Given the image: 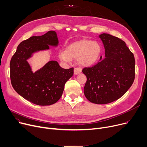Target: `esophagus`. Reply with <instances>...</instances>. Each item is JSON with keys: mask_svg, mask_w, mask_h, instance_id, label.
Wrapping results in <instances>:
<instances>
[{"mask_svg": "<svg viewBox=\"0 0 147 147\" xmlns=\"http://www.w3.org/2000/svg\"><path fill=\"white\" fill-rule=\"evenodd\" d=\"M82 72V70L81 69L80 67H76L74 68V74L75 75H78L80 74L81 72Z\"/></svg>", "mask_w": 147, "mask_h": 147, "instance_id": "esophagus-1", "label": "esophagus"}]
</instances>
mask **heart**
Instances as JSON below:
<instances>
[{"label":"heart","mask_w":147,"mask_h":147,"mask_svg":"<svg viewBox=\"0 0 147 147\" xmlns=\"http://www.w3.org/2000/svg\"><path fill=\"white\" fill-rule=\"evenodd\" d=\"M101 53V47L98 42L81 40L69 46L66 51L59 54V58L66 62H69L71 58H78L81 65L88 66L97 61Z\"/></svg>","instance_id":"b5f03b06"}]
</instances>
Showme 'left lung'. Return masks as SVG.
I'll use <instances>...</instances> for the list:
<instances>
[{"label": "left lung", "instance_id": "8db88e82", "mask_svg": "<svg viewBox=\"0 0 147 147\" xmlns=\"http://www.w3.org/2000/svg\"><path fill=\"white\" fill-rule=\"evenodd\" d=\"M105 49V58L82 72L87 76L85 97L90 102L105 105L113 102L126 92L135 80L134 54L120 38L109 34L99 36Z\"/></svg>", "mask_w": 147, "mask_h": 147}]
</instances>
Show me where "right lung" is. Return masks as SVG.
Listing matches in <instances>:
<instances>
[{
	"instance_id": "1",
	"label": "right lung",
	"mask_w": 147,
	"mask_h": 147,
	"mask_svg": "<svg viewBox=\"0 0 147 147\" xmlns=\"http://www.w3.org/2000/svg\"><path fill=\"white\" fill-rule=\"evenodd\" d=\"M57 34L50 31L41 36L22 41L10 62V78L15 91L27 100L39 106H50L61 97L66 81L72 76L74 68L63 69L56 61L47 63L33 73L27 62L33 53L57 46Z\"/></svg>"
}]
</instances>
